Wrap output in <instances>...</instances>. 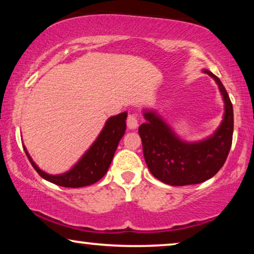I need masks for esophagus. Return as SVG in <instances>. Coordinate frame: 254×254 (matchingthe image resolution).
<instances>
[{"label": "esophagus", "mask_w": 254, "mask_h": 254, "mask_svg": "<svg viewBox=\"0 0 254 254\" xmlns=\"http://www.w3.org/2000/svg\"><path fill=\"white\" fill-rule=\"evenodd\" d=\"M127 127L129 129H136L138 127V120L137 117L135 114H129L127 118Z\"/></svg>", "instance_id": "1"}]
</instances>
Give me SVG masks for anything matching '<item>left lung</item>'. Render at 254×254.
<instances>
[{
	"instance_id": "obj_1",
	"label": "left lung",
	"mask_w": 254,
	"mask_h": 254,
	"mask_svg": "<svg viewBox=\"0 0 254 254\" xmlns=\"http://www.w3.org/2000/svg\"><path fill=\"white\" fill-rule=\"evenodd\" d=\"M218 85L224 102L223 120L213 135L197 142L182 140L154 110H144L138 127L143 155L151 175L171 186H186L210 179L223 166L234 133V110L220 78L203 69Z\"/></svg>"
}]
</instances>
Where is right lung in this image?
Listing matches in <instances>:
<instances>
[{
	"instance_id": "right-lung-1",
	"label": "right lung",
	"mask_w": 254,
	"mask_h": 254,
	"mask_svg": "<svg viewBox=\"0 0 254 254\" xmlns=\"http://www.w3.org/2000/svg\"><path fill=\"white\" fill-rule=\"evenodd\" d=\"M126 119L127 112H123L107 119L105 126L103 127L91 147L69 171L61 175H50L40 170L31 158L25 145H23L24 150L34 170L47 182L59 186L71 187V189L92 185L102 179L109 170L118 144L126 130Z\"/></svg>"
}]
</instances>
